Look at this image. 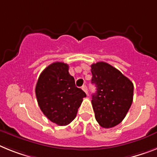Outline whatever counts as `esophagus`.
Returning a JSON list of instances; mask_svg holds the SVG:
<instances>
[{
    "mask_svg": "<svg viewBox=\"0 0 157 157\" xmlns=\"http://www.w3.org/2000/svg\"><path fill=\"white\" fill-rule=\"evenodd\" d=\"M81 88H82V90L84 91L85 93L87 94V95H88V88H87V86L86 85H83L82 87H81Z\"/></svg>",
    "mask_w": 157,
    "mask_h": 157,
    "instance_id": "34e87169",
    "label": "esophagus"
}]
</instances>
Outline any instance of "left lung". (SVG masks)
I'll return each mask as SVG.
<instances>
[{"label": "left lung", "mask_w": 157, "mask_h": 157, "mask_svg": "<svg viewBox=\"0 0 157 157\" xmlns=\"http://www.w3.org/2000/svg\"><path fill=\"white\" fill-rule=\"evenodd\" d=\"M91 68L92 83L97 90L92 99L95 119L102 127H114L124 119L131 106L133 84L106 62L92 64Z\"/></svg>", "instance_id": "obj_1"}]
</instances>
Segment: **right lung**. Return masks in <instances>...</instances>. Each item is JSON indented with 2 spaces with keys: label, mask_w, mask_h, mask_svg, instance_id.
<instances>
[{
  "label": "right lung",
  "mask_w": 157,
  "mask_h": 157,
  "mask_svg": "<svg viewBox=\"0 0 157 157\" xmlns=\"http://www.w3.org/2000/svg\"><path fill=\"white\" fill-rule=\"evenodd\" d=\"M41 111L58 126H66L77 116L78 108L86 97L85 92L75 85L69 73V65L54 62L42 72L35 87Z\"/></svg>",
  "instance_id": "obj_1"
}]
</instances>
